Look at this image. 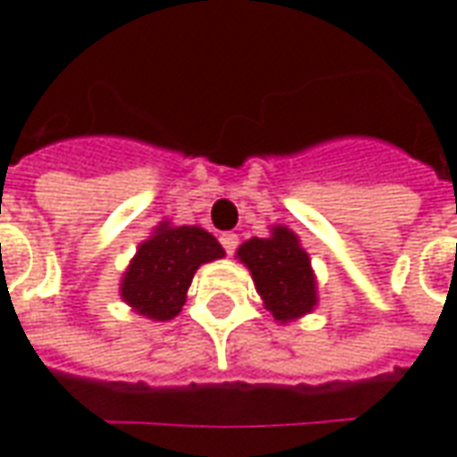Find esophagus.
Wrapping results in <instances>:
<instances>
[{
    "label": "esophagus",
    "instance_id": "1",
    "mask_svg": "<svg viewBox=\"0 0 457 457\" xmlns=\"http://www.w3.org/2000/svg\"><path fill=\"white\" fill-rule=\"evenodd\" d=\"M220 245H222V250L228 252V254H235L239 245V237L235 232H225V235H220Z\"/></svg>",
    "mask_w": 457,
    "mask_h": 457
}]
</instances>
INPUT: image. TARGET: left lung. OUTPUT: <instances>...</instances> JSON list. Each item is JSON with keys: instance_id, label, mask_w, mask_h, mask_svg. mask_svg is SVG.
<instances>
[{"instance_id": "obj_1", "label": "left lung", "mask_w": 457, "mask_h": 457, "mask_svg": "<svg viewBox=\"0 0 457 457\" xmlns=\"http://www.w3.org/2000/svg\"><path fill=\"white\" fill-rule=\"evenodd\" d=\"M237 257L250 267L254 287L277 321H289L314 309L317 284L309 254L299 247L295 232L274 228L272 237L245 242Z\"/></svg>"}]
</instances>
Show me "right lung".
<instances>
[{
    "mask_svg": "<svg viewBox=\"0 0 457 457\" xmlns=\"http://www.w3.org/2000/svg\"><path fill=\"white\" fill-rule=\"evenodd\" d=\"M222 254L218 239L203 228H170L162 222L136 252L120 284V296L143 317L168 321L183 309L197 267Z\"/></svg>",
    "mask_w": 457,
    "mask_h": 457,
    "instance_id": "add662e5",
    "label": "right lung"
}]
</instances>
